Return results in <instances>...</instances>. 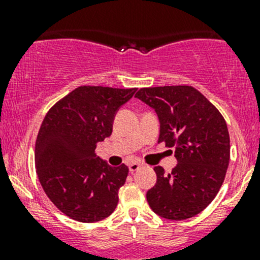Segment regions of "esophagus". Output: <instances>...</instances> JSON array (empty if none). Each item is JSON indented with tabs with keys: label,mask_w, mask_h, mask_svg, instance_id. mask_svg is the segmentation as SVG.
<instances>
[{
	"label": "esophagus",
	"mask_w": 260,
	"mask_h": 260,
	"mask_svg": "<svg viewBox=\"0 0 260 260\" xmlns=\"http://www.w3.org/2000/svg\"><path fill=\"white\" fill-rule=\"evenodd\" d=\"M128 167H129V172H132L133 174V172H136L138 169H140L141 164H138V162H132V164H129V166Z\"/></svg>",
	"instance_id": "obj_1"
}]
</instances>
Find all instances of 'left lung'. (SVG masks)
<instances>
[{
  "label": "left lung",
  "instance_id": "1",
  "mask_svg": "<svg viewBox=\"0 0 260 260\" xmlns=\"http://www.w3.org/2000/svg\"><path fill=\"white\" fill-rule=\"evenodd\" d=\"M136 98L154 109L158 142L172 147L179 162L169 175L161 166L154 167L157 182L146 195L149 206L169 220L195 216L217 195L229 166L230 138L224 117L190 85L142 88Z\"/></svg>",
  "mask_w": 260,
  "mask_h": 260
}]
</instances>
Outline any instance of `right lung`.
<instances>
[{"mask_svg": "<svg viewBox=\"0 0 260 260\" xmlns=\"http://www.w3.org/2000/svg\"><path fill=\"white\" fill-rule=\"evenodd\" d=\"M137 88L84 85L50 108L39 129L35 167L51 203L80 222L106 219L117 208L128 167H112L95 153L109 137L118 109Z\"/></svg>", "mask_w": 260, "mask_h": 260, "instance_id": "1", "label": "right lung"}]
</instances>
